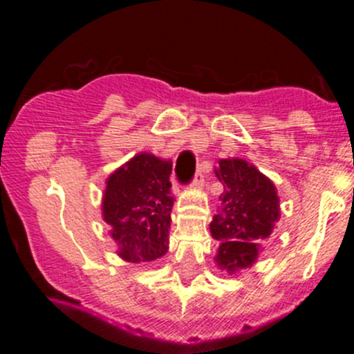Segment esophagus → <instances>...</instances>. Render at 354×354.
Returning <instances> with one entry per match:
<instances>
[{
	"instance_id": "obj_1",
	"label": "esophagus",
	"mask_w": 354,
	"mask_h": 354,
	"mask_svg": "<svg viewBox=\"0 0 354 354\" xmlns=\"http://www.w3.org/2000/svg\"><path fill=\"white\" fill-rule=\"evenodd\" d=\"M192 187L194 188H202L203 187V174L202 171H197L194 176V180H192Z\"/></svg>"
}]
</instances>
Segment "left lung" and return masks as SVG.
<instances>
[{
	"label": "left lung",
	"instance_id": "8db88e82",
	"mask_svg": "<svg viewBox=\"0 0 354 354\" xmlns=\"http://www.w3.org/2000/svg\"><path fill=\"white\" fill-rule=\"evenodd\" d=\"M216 176L223 183L221 205L210 223V233L219 241L216 262L234 274L252 266L279 221L276 187L257 167L243 159H221Z\"/></svg>",
	"mask_w": 354,
	"mask_h": 354
}]
</instances>
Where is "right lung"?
I'll list each match as a JSON object with an SVG mask.
<instances>
[{"label":"right lung","mask_w":354,"mask_h":354,"mask_svg":"<svg viewBox=\"0 0 354 354\" xmlns=\"http://www.w3.org/2000/svg\"><path fill=\"white\" fill-rule=\"evenodd\" d=\"M171 160L135 156L114 171L106 183L102 216L128 262H151L167 252L171 224Z\"/></svg>","instance_id":"obj_1"}]
</instances>
